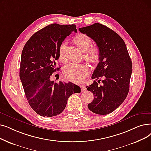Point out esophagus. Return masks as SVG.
I'll use <instances>...</instances> for the list:
<instances>
[{"mask_svg": "<svg viewBox=\"0 0 151 151\" xmlns=\"http://www.w3.org/2000/svg\"><path fill=\"white\" fill-rule=\"evenodd\" d=\"M81 90L82 92L83 91H85L86 90V88L85 86H84V85H82V86H81Z\"/></svg>", "mask_w": 151, "mask_h": 151, "instance_id": "1", "label": "esophagus"}]
</instances>
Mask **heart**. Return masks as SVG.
<instances>
[{"label": "heart", "instance_id": "heart-1", "mask_svg": "<svg viewBox=\"0 0 151 151\" xmlns=\"http://www.w3.org/2000/svg\"><path fill=\"white\" fill-rule=\"evenodd\" d=\"M73 42L78 49L84 52V57L86 60L93 63H97L100 61V50L97 47H91L92 41L90 37L87 35L84 34L78 35L73 39ZM58 58L63 62L66 60L65 55V45L63 44L60 45L58 50ZM87 73L88 68L83 64L70 63L67 65L63 70L65 77L74 83L81 81L87 75Z\"/></svg>", "mask_w": 151, "mask_h": 151}]
</instances>
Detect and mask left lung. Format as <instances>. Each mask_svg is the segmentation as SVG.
I'll return each mask as SVG.
<instances>
[{
	"label": "left lung",
	"instance_id": "left-lung-1",
	"mask_svg": "<svg viewBox=\"0 0 151 151\" xmlns=\"http://www.w3.org/2000/svg\"><path fill=\"white\" fill-rule=\"evenodd\" d=\"M79 30L94 40L101 52L100 61L91 77L95 81L86 86L94 96L88 109L99 115L112 113L123 102L129 92L132 62L126 44L116 32L100 23ZM101 81L103 85L98 86Z\"/></svg>",
	"mask_w": 151,
	"mask_h": 151
}]
</instances>
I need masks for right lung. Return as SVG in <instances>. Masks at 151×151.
<instances>
[{
    "label": "right lung",
    "mask_w": 151,
    "mask_h": 151,
    "mask_svg": "<svg viewBox=\"0 0 151 151\" xmlns=\"http://www.w3.org/2000/svg\"><path fill=\"white\" fill-rule=\"evenodd\" d=\"M73 31L77 32L75 24H51L37 31L23 47L19 78L29 106L41 116L61 114L68 97L81 92L79 86L71 82L57 83L50 80L52 73L60 69L55 63L60 46Z\"/></svg>",
    "instance_id": "right-lung-1"
}]
</instances>
